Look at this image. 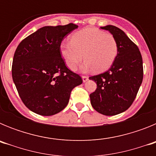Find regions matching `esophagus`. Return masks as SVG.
<instances>
[{
    "label": "esophagus",
    "mask_w": 156,
    "mask_h": 156,
    "mask_svg": "<svg viewBox=\"0 0 156 156\" xmlns=\"http://www.w3.org/2000/svg\"><path fill=\"white\" fill-rule=\"evenodd\" d=\"M82 80H83V82L85 83L88 80V77L87 76H82Z\"/></svg>",
    "instance_id": "34e87169"
}]
</instances>
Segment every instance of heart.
Instances as JSON below:
<instances>
[{"label":"heart","instance_id":"1","mask_svg":"<svg viewBox=\"0 0 156 156\" xmlns=\"http://www.w3.org/2000/svg\"><path fill=\"white\" fill-rule=\"evenodd\" d=\"M60 52L66 66L74 70L84 58L83 71L108 69L118 54V43L114 36L95 28H86L72 36L71 42H62Z\"/></svg>","mask_w":156,"mask_h":156}]
</instances>
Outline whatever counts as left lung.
<instances>
[{"label": "left lung", "instance_id": "8db88e82", "mask_svg": "<svg viewBox=\"0 0 156 156\" xmlns=\"http://www.w3.org/2000/svg\"><path fill=\"white\" fill-rule=\"evenodd\" d=\"M101 29L116 39L118 54L108 71L89 77L97 83V89L90 94V103L99 113L115 115L128 109L137 96L143 80L142 57L122 30L112 25Z\"/></svg>", "mask_w": 156, "mask_h": 156}]
</instances>
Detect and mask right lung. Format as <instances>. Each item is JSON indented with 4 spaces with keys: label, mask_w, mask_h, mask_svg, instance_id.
<instances>
[{
    "label": "right lung",
    "mask_w": 156,
    "mask_h": 156,
    "mask_svg": "<svg viewBox=\"0 0 156 156\" xmlns=\"http://www.w3.org/2000/svg\"><path fill=\"white\" fill-rule=\"evenodd\" d=\"M77 28L73 23L44 27L16 48L12 79L30 111L45 116L58 113L68 105L72 90L83 83L78 74L66 67L60 53L64 37Z\"/></svg>",
    "instance_id": "1"
}]
</instances>
